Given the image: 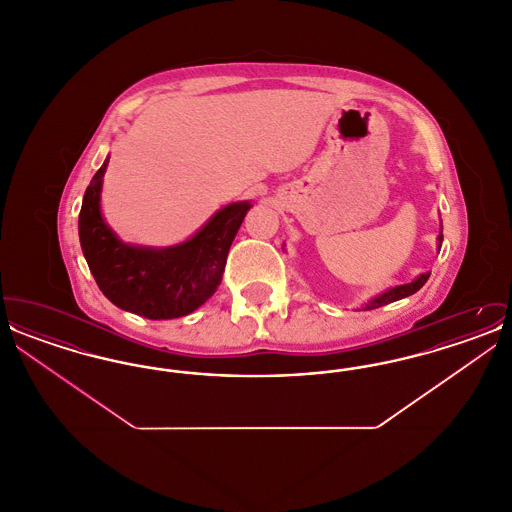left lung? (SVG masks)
I'll return each mask as SVG.
<instances>
[{"instance_id": "left-lung-1", "label": "left lung", "mask_w": 512, "mask_h": 512, "mask_svg": "<svg viewBox=\"0 0 512 512\" xmlns=\"http://www.w3.org/2000/svg\"><path fill=\"white\" fill-rule=\"evenodd\" d=\"M441 242H443V234L439 232L438 249L441 247ZM428 278H430V272H424V274H420L416 280L409 282V284L395 286V288H390V290H386V292L376 295L374 299H370V301L366 303L365 307H363V311H372V309L384 307V305H388V303H393V301H399V299H403V297L413 295V293L418 292V290L426 284V280H428Z\"/></svg>"}]
</instances>
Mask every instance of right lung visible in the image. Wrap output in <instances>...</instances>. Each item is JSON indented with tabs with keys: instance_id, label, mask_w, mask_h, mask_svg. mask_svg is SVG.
<instances>
[{
	"instance_id": "right-lung-1",
	"label": "right lung",
	"mask_w": 512,
	"mask_h": 512,
	"mask_svg": "<svg viewBox=\"0 0 512 512\" xmlns=\"http://www.w3.org/2000/svg\"><path fill=\"white\" fill-rule=\"evenodd\" d=\"M107 163L109 157L86 188L78 215L82 253L99 290L122 311L151 320L194 313L217 292L230 245L251 203L236 201L222 207L182 244H124L101 215L99 201Z\"/></svg>"
}]
</instances>
